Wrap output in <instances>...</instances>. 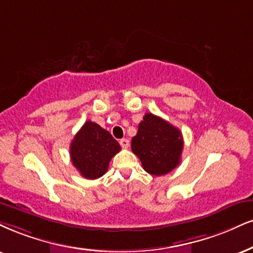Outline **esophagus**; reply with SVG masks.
Instances as JSON below:
<instances>
[{
  "label": "esophagus",
  "mask_w": 253,
  "mask_h": 253,
  "mask_svg": "<svg viewBox=\"0 0 253 253\" xmlns=\"http://www.w3.org/2000/svg\"><path fill=\"white\" fill-rule=\"evenodd\" d=\"M120 144H121L122 148L126 149L127 146H129L130 142H129V139H126V138H123V139H121V141H120Z\"/></svg>",
  "instance_id": "1"
}]
</instances>
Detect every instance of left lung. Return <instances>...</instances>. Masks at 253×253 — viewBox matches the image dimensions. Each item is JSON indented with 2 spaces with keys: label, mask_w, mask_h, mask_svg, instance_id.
Masks as SVG:
<instances>
[{
  "label": "left lung",
  "mask_w": 253,
  "mask_h": 253,
  "mask_svg": "<svg viewBox=\"0 0 253 253\" xmlns=\"http://www.w3.org/2000/svg\"><path fill=\"white\" fill-rule=\"evenodd\" d=\"M183 145L179 129L150 112L144 115L131 139L133 154L141 160L143 169L154 176L169 173L180 163Z\"/></svg>",
  "instance_id": "8db88e82"
}]
</instances>
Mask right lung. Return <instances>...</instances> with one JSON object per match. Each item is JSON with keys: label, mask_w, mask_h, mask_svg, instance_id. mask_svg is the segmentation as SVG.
<instances>
[{"label": "right lung", "mask_w": 253, "mask_h": 253, "mask_svg": "<svg viewBox=\"0 0 253 253\" xmlns=\"http://www.w3.org/2000/svg\"><path fill=\"white\" fill-rule=\"evenodd\" d=\"M120 150L110 132L95 122L86 121L71 142L70 158L84 178L96 179L107 172L111 158Z\"/></svg>", "instance_id": "1"}]
</instances>
